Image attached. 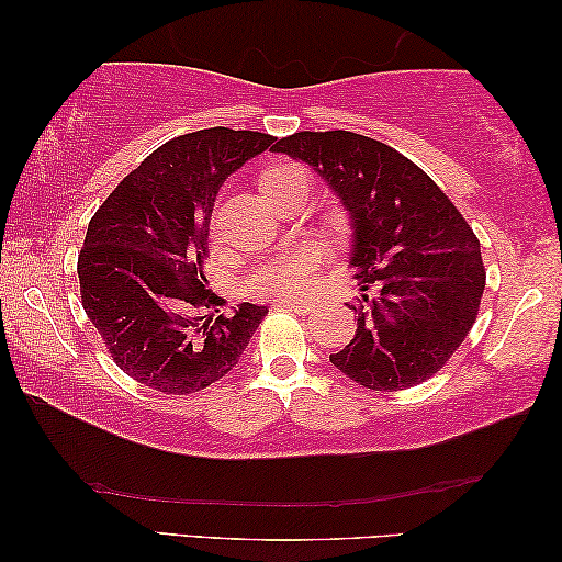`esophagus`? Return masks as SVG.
<instances>
[{
  "mask_svg": "<svg viewBox=\"0 0 562 562\" xmlns=\"http://www.w3.org/2000/svg\"><path fill=\"white\" fill-rule=\"evenodd\" d=\"M279 308H289V311H293V314H301V316H306V314H308V306H306V303L283 301V303H279Z\"/></svg>",
  "mask_w": 562,
  "mask_h": 562,
  "instance_id": "1",
  "label": "esophagus"
}]
</instances>
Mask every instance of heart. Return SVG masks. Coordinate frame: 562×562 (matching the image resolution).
Here are the masks:
<instances>
[{"label":"heart","mask_w":562,"mask_h":562,"mask_svg":"<svg viewBox=\"0 0 562 562\" xmlns=\"http://www.w3.org/2000/svg\"><path fill=\"white\" fill-rule=\"evenodd\" d=\"M259 187L266 199H273L296 187H308V177L303 167L293 161H276L263 167L259 173ZM321 263V251L316 246L303 244L273 259L254 266L246 279V291L254 299L293 301L306 293L311 279Z\"/></svg>","instance_id":"heart-1"}]
</instances>
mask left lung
Returning <instances> with one entry per match:
<instances>
[{
	"label": "left lung",
	"instance_id": "8db88e82",
	"mask_svg": "<svg viewBox=\"0 0 562 562\" xmlns=\"http://www.w3.org/2000/svg\"><path fill=\"white\" fill-rule=\"evenodd\" d=\"M276 151L306 161L351 211L356 336L330 356L371 391L428 381L473 328L485 289L481 241L438 183L393 146L353 132H299Z\"/></svg>",
	"mask_w": 562,
	"mask_h": 562
}]
</instances>
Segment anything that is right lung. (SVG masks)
Returning <instances> with one entry per match:
<instances>
[{
    "label": "right lung",
    "mask_w": 562,
    "mask_h": 562,
    "mask_svg": "<svg viewBox=\"0 0 562 562\" xmlns=\"http://www.w3.org/2000/svg\"><path fill=\"white\" fill-rule=\"evenodd\" d=\"M273 144L271 134L201 128L161 144L91 216L77 273L81 306L114 363L167 395L232 371L266 306L206 289L209 218L221 183Z\"/></svg>",
    "instance_id": "add662e5"
}]
</instances>
